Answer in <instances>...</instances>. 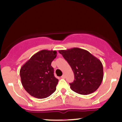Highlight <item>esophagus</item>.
<instances>
[{"label":"esophagus","mask_w":122,"mask_h":122,"mask_svg":"<svg viewBox=\"0 0 122 122\" xmlns=\"http://www.w3.org/2000/svg\"><path fill=\"white\" fill-rule=\"evenodd\" d=\"M61 78H66V75H65V74L62 75V76H61Z\"/></svg>","instance_id":"1"}]
</instances>
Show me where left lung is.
<instances>
[{"mask_svg": "<svg viewBox=\"0 0 122 122\" xmlns=\"http://www.w3.org/2000/svg\"><path fill=\"white\" fill-rule=\"evenodd\" d=\"M59 52L74 72L75 80L70 83L72 91L87 95L99 88L103 78V65L100 60L87 50L78 48L60 50Z\"/></svg>", "mask_w": 122, "mask_h": 122, "instance_id": "left-lung-1", "label": "left lung"}]
</instances>
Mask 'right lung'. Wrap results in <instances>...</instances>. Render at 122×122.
<instances>
[{"instance_id": "1", "label": "right lung", "mask_w": 122, "mask_h": 122, "mask_svg": "<svg viewBox=\"0 0 122 122\" xmlns=\"http://www.w3.org/2000/svg\"><path fill=\"white\" fill-rule=\"evenodd\" d=\"M56 51L41 50L34 54L20 70L22 84L32 96L45 99L56 90L58 80L54 75L51 62Z\"/></svg>"}]
</instances>
